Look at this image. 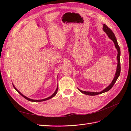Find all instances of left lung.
Segmentation results:
<instances>
[{"label":"left lung","mask_w":131,"mask_h":131,"mask_svg":"<svg viewBox=\"0 0 131 131\" xmlns=\"http://www.w3.org/2000/svg\"><path fill=\"white\" fill-rule=\"evenodd\" d=\"M103 29L106 33V34L108 35V37L111 39V40H113V41L114 42V44H115V46L116 49L117 50V68H116V73L115 75V77L113 79V80L112 81V82H111V84L106 88L104 90L102 91L101 92H88V91H82L80 89L78 90L80 91V92L82 93H84L85 94H87V95H89V96H96V95L99 94H101L103 93H104L107 92V91H109L111 89L113 88V85H114L117 79H118V77L120 76V72H121V66H120V47L118 45V43L116 40V38L115 36V34H114V33L112 31V30H111L106 25H105V24L103 25Z\"/></svg>","instance_id":"left-lung-1"}]
</instances>
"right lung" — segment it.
<instances>
[{
    "label": "right lung",
    "mask_w": 131,
    "mask_h": 131,
    "mask_svg": "<svg viewBox=\"0 0 131 131\" xmlns=\"http://www.w3.org/2000/svg\"><path fill=\"white\" fill-rule=\"evenodd\" d=\"M13 86H14V89L16 90L17 91V92L18 93H19V94H20L21 96L23 97H24L25 99H26L27 100H28V101H30V102H42V101H46V100H50V99H51V98H52V97H53L54 96H56V94H57V91H58V87L57 88V89H56V91H55V92L53 93V94H52V95H51V96H50L49 97H47V98H45V99H43V100H31V99H30V98H28V97H27L26 96H24V95L23 94H22L20 92H19V91L15 88V86L13 85Z\"/></svg>",
    "instance_id": "1"
}]
</instances>
